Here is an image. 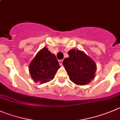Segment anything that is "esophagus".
Returning a JSON list of instances; mask_svg holds the SVG:
<instances>
[{
  "label": "esophagus",
  "instance_id": "34e87169",
  "mask_svg": "<svg viewBox=\"0 0 120 120\" xmlns=\"http://www.w3.org/2000/svg\"><path fill=\"white\" fill-rule=\"evenodd\" d=\"M63 60H59V64H60V66H62L63 65Z\"/></svg>",
  "mask_w": 120,
  "mask_h": 120
}]
</instances>
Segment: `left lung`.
I'll return each instance as SVG.
<instances>
[{
  "instance_id": "8db88e82",
  "label": "left lung",
  "mask_w": 120,
  "mask_h": 120,
  "mask_svg": "<svg viewBox=\"0 0 120 120\" xmlns=\"http://www.w3.org/2000/svg\"><path fill=\"white\" fill-rule=\"evenodd\" d=\"M69 57L65 58L63 64L69 78L78 85H85L95 77L97 64L85 52L79 50H69Z\"/></svg>"
}]
</instances>
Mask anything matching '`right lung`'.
Wrapping results in <instances>:
<instances>
[{
  "label": "right lung",
  "mask_w": 120,
  "mask_h": 120,
  "mask_svg": "<svg viewBox=\"0 0 120 120\" xmlns=\"http://www.w3.org/2000/svg\"><path fill=\"white\" fill-rule=\"evenodd\" d=\"M60 68L56 56L44 47L30 63L29 71L34 81L42 84L52 80Z\"/></svg>",
  "instance_id": "1"
}]
</instances>
